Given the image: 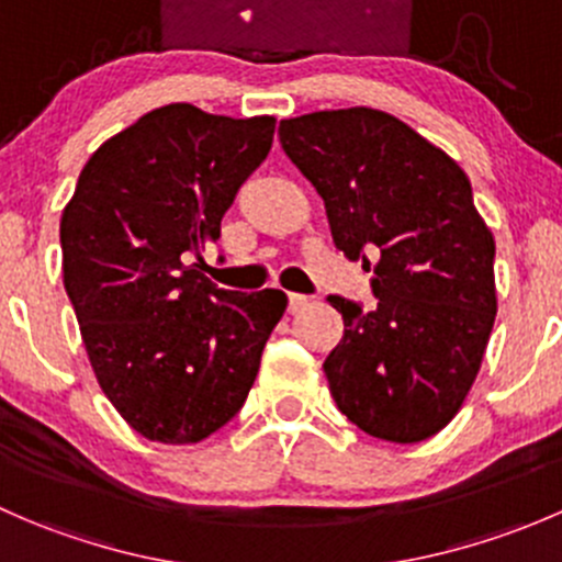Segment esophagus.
Masks as SVG:
<instances>
[{
	"mask_svg": "<svg viewBox=\"0 0 562 562\" xmlns=\"http://www.w3.org/2000/svg\"><path fill=\"white\" fill-rule=\"evenodd\" d=\"M310 304H313V299L302 296V293H291V299H288V310H291L293 315L302 313V310H307Z\"/></svg>",
	"mask_w": 562,
	"mask_h": 562,
	"instance_id": "obj_1",
	"label": "esophagus"
}]
</instances>
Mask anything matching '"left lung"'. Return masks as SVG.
I'll use <instances>...</instances> for the list:
<instances>
[{"instance_id":"obj_1","label":"left lung","mask_w":562,"mask_h":562,"mask_svg":"<svg viewBox=\"0 0 562 562\" xmlns=\"http://www.w3.org/2000/svg\"><path fill=\"white\" fill-rule=\"evenodd\" d=\"M280 144L326 203L350 260L378 255V307L328 296L345 337L323 361L334 402L389 443L438 435L481 370L497 313L495 236L462 168L378 108L280 122Z\"/></svg>"}]
</instances>
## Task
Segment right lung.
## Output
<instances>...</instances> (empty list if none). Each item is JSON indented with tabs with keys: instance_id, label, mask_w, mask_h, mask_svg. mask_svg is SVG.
<instances>
[{
	"instance_id": "1",
	"label": "right lung",
	"mask_w": 562,
	"mask_h": 562,
	"mask_svg": "<svg viewBox=\"0 0 562 562\" xmlns=\"http://www.w3.org/2000/svg\"><path fill=\"white\" fill-rule=\"evenodd\" d=\"M274 122L155 108L89 157L61 212V274L89 364L146 440L201 443L228 424L285 313L282 291H223L192 263L269 155Z\"/></svg>"
}]
</instances>
